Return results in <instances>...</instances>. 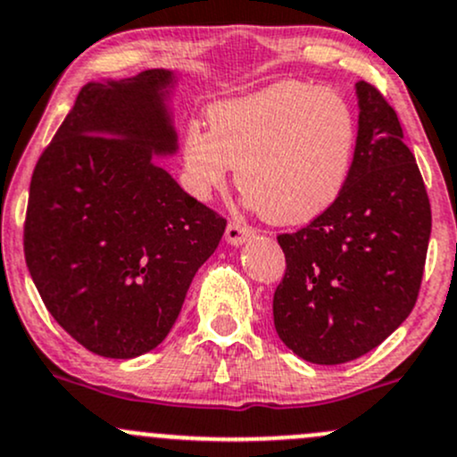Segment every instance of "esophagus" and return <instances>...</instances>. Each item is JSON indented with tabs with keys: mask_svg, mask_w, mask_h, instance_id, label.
I'll return each instance as SVG.
<instances>
[{
	"mask_svg": "<svg viewBox=\"0 0 457 457\" xmlns=\"http://www.w3.org/2000/svg\"><path fill=\"white\" fill-rule=\"evenodd\" d=\"M253 234H256V229L249 228V225L241 223V220H229L228 229H225V241L232 245H243L245 241H249Z\"/></svg>",
	"mask_w": 457,
	"mask_h": 457,
	"instance_id": "obj_1",
	"label": "esophagus"
}]
</instances>
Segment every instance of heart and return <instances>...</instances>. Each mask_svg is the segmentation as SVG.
<instances>
[{"mask_svg":"<svg viewBox=\"0 0 457 457\" xmlns=\"http://www.w3.org/2000/svg\"><path fill=\"white\" fill-rule=\"evenodd\" d=\"M208 127L181 136V170L208 199L238 168V188L267 220L309 223L339 199L357 151V122L337 91L302 80L212 104Z\"/></svg>","mask_w":457,"mask_h":457,"instance_id":"1","label":"heart"}]
</instances>
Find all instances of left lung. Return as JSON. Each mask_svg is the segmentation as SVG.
Segmentation results:
<instances>
[{"label": "left lung", "mask_w": 457, "mask_h": 457, "mask_svg": "<svg viewBox=\"0 0 457 457\" xmlns=\"http://www.w3.org/2000/svg\"><path fill=\"white\" fill-rule=\"evenodd\" d=\"M353 172L339 199L293 234H280L285 278L273 293L278 337L320 366L377 348L419 300L431 205L398 115L359 80Z\"/></svg>", "instance_id": "8db88e82"}]
</instances>
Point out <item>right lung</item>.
<instances>
[{"mask_svg": "<svg viewBox=\"0 0 457 457\" xmlns=\"http://www.w3.org/2000/svg\"><path fill=\"white\" fill-rule=\"evenodd\" d=\"M170 83L146 70L85 85L32 172L28 271L61 328L100 357L164 342L228 225L153 162L177 148Z\"/></svg>", "mask_w": 457, "mask_h": 457, "instance_id": "add662e5", "label": "right lung"}]
</instances>
